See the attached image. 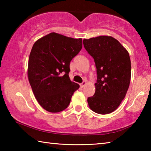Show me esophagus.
Instances as JSON below:
<instances>
[{
	"mask_svg": "<svg viewBox=\"0 0 151 151\" xmlns=\"http://www.w3.org/2000/svg\"><path fill=\"white\" fill-rule=\"evenodd\" d=\"M86 81H83V83H81V84H80V86H81V88L84 87V86H85L86 85Z\"/></svg>",
	"mask_w": 151,
	"mask_h": 151,
	"instance_id": "esophagus-1",
	"label": "esophagus"
}]
</instances>
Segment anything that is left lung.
<instances>
[{
	"label": "left lung",
	"instance_id": "obj_1",
	"mask_svg": "<svg viewBox=\"0 0 151 151\" xmlns=\"http://www.w3.org/2000/svg\"><path fill=\"white\" fill-rule=\"evenodd\" d=\"M83 45L94 58L97 74L95 93L88 98V106L96 113H111L121 104L129 87V54L118 40L110 36L84 39Z\"/></svg>",
	"mask_w": 151,
	"mask_h": 151
}]
</instances>
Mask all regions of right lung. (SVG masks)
<instances>
[{
  "instance_id": "right-lung-1",
  "label": "right lung",
  "mask_w": 151,
  "mask_h": 151,
  "mask_svg": "<svg viewBox=\"0 0 151 151\" xmlns=\"http://www.w3.org/2000/svg\"><path fill=\"white\" fill-rule=\"evenodd\" d=\"M83 47L82 39L51 32L40 38L30 51L28 78L38 103L46 111L58 112L67 108L74 92L80 87L70 80L71 60Z\"/></svg>"
}]
</instances>
